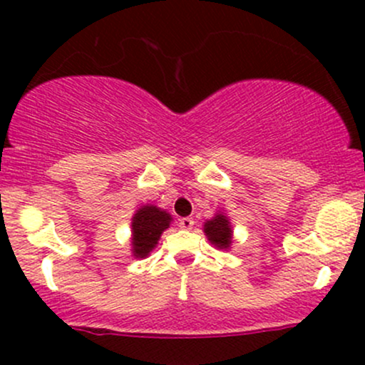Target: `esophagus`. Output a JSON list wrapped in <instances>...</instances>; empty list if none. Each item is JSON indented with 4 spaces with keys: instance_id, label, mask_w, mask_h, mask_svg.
Wrapping results in <instances>:
<instances>
[{
    "instance_id": "34e87169",
    "label": "esophagus",
    "mask_w": 365,
    "mask_h": 365,
    "mask_svg": "<svg viewBox=\"0 0 365 365\" xmlns=\"http://www.w3.org/2000/svg\"><path fill=\"white\" fill-rule=\"evenodd\" d=\"M178 226L182 230H192V226H194V220H192V217H182V220L178 221Z\"/></svg>"
}]
</instances>
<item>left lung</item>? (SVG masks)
Returning <instances> with one entry per match:
<instances>
[{"instance_id": "1", "label": "left lung", "mask_w": 365, "mask_h": 365, "mask_svg": "<svg viewBox=\"0 0 365 365\" xmlns=\"http://www.w3.org/2000/svg\"><path fill=\"white\" fill-rule=\"evenodd\" d=\"M204 233L211 245H215L217 250H230L233 244V226L230 223V217L226 212L217 211L211 220L204 223Z\"/></svg>"}]
</instances>
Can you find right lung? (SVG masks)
I'll return each mask as SVG.
<instances>
[{"label":"right lung","instance_id":"1","mask_svg":"<svg viewBox=\"0 0 365 365\" xmlns=\"http://www.w3.org/2000/svg\"><path fill=\"white\" fill-rule=\"evenodd\" d=\"M173 217L165 209L154 206V204H145L140 206L132 216V255L135 259H145L156 249L159 238L163 232L170 228Z\"/></svg>","mask_w":365,"mask_h":365}]
</instances>
